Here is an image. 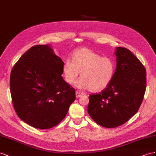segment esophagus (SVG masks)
<instances>
[{"mask_svg":"<svg viewBox=\"0 0 156 156\" xmlns=\"http://www.w3.org/2000/svg\"><path fill=\"white\" fill-rule=\"evenodd\" d=\"M82 95H83V93L82 92H80V91H76V97L77 98L82 96Z\"/></svg>","mask_w":156,"mask_h":156,"instance_id":"1","label":"esophagus"}]
</instances>
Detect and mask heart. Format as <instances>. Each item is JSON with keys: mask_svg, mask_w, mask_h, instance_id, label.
<instances>
[{"mask_svg": "<svg viewBox=\"0 0 156 156\" xmlns=\"http://www.w3.org/2000/svg\"><path fill=\"white\" fill-rule=\"evenodd\" d=\"M115 69L116 63L112 58L103 57L90 49L83 48L73 53L72 61L68 59L65 61L63 72L69 83H73L81 73V79L76 83V86L99 92L112 82Z\"/></svg>", "mask_w": 156, "mask_h": 156, "instance_id": "1", "label": "heart"}]
</instances>
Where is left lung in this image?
<instances>
[{"mask_svg":"<svg viewBox=\"0 0 156 156\" xmlns=\"http://www.w3.org/2000/svg\"><path fill=\"white\" fill-rule=\"evenodd\" d=\"M113 80L103 91L90 95L87 112L104 127L114 128L127 122L139 110L146 87L144 65L128 49L118 47Z\"/></svg>","mask_w":156,"mask_h":156,"instance_id":"1","label":"left lung"}]
</instances>
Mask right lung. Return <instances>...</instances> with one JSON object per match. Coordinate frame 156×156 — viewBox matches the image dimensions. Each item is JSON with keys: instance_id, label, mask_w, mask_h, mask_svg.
I'll return each mask as SVG.
<instances>
[{"instance_id": "obj_1", "label": "right lung", "mask_w": 156, "mask_h": 156, "mask_svg": "<svg viewBox=\"0 0 156 156\" xmlns=\"http://www.w3.org/2000/svg\"><path fill=\"white\" fill-rule=\"evenodd\" d=\"M63 65L48 45L31 47L14 65L10 81L12 103L28 125L48 129L66 116L76 93L62 77Z\"/></svg>"}]
</instances>
